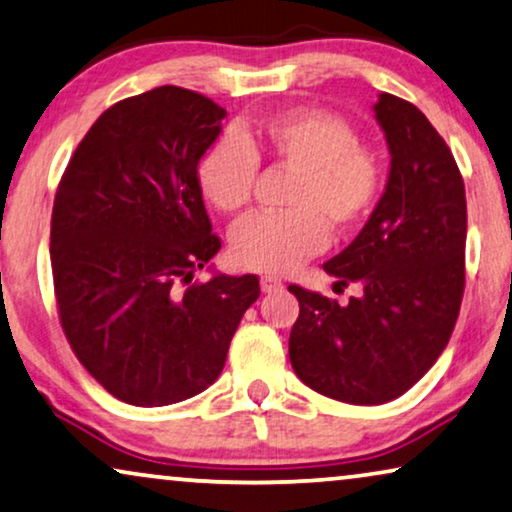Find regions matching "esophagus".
I'll use <instances>...</instances> for the list:
<instances>
[{
  "mask_svg": "<svg viewBox=\"0 0 512 512\" xmlns=\"http://www.w3.org/2000/svg\"><path fill=\"white\" fill-rule=\"evenodd\" d=\"M282 289H284L282 279H277V277H272V275L261 277V291L263 293H277V291H282Z\"/></svg>",
  "mask_w": 512,
  "mask_h": 512,
  "instance_id": "obj_1",
  "label": "esophagus"
}]
</instances>
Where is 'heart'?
<instances>
[{"label": "heart", "mask_w": 512, "mask_h": 512, "mask_svg": "<svg viewBox=\"0 0 512 512\" xmlns=\"http://www.w3.org/2000/svg\"><path fill=\"white\" fill-rule=\"evenodd\" d=\"M296 172L284 214H258L235 226L230 256L240 268L286 272L328 244V226L349 233L368 219L382 191V165L345 118L300 109L275 116L256 130L223 135L198 165L205 198L221 212L249 205L258 158Z\"/></svg>", "instance_id": "1"}]
</instances>
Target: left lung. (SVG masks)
Returning <instances> with one entry per match:
<instances>
[{"label":"left lung","instance_id":"obj_1","mask_svg":"<svg viewBox=\"0 0 512 512\" xmlns=\"http://www.w3.org/2000/svg\"><path fill=\"white\" fill-rule=\"evenodd\" d=\"M391 156L382 198L347 249L324 263L361 293L338 305L291 284L300 314L289 359L307 387L335 401L380 405L426 375L464 296L466 191L445 139L415 104L377 97Z\"/></svg>","mask_w":512,"mask_h":512}]
</instances>
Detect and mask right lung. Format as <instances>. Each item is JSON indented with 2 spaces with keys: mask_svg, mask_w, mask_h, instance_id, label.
I'll return each mask as SVG.
<instances>
[{
  "mask_svg": "<svg viewBox=\"0 0 512 512\" xmlns=\"http://www.w3.org/2000/svg\"><path fill=\"white\" fill-rule=\"evenodd\" d=\"M226 109L177 86L116 102L76 146L51 219L62 331L83 368L118 401L160 408L221 375L256 275L212 268L198 163Z\"/></svg>",
  "mask_w": 512,
  "mask_h": 512,
  "instance_id": "obj_1",
  "label": "right lung"
}]
</instances>
